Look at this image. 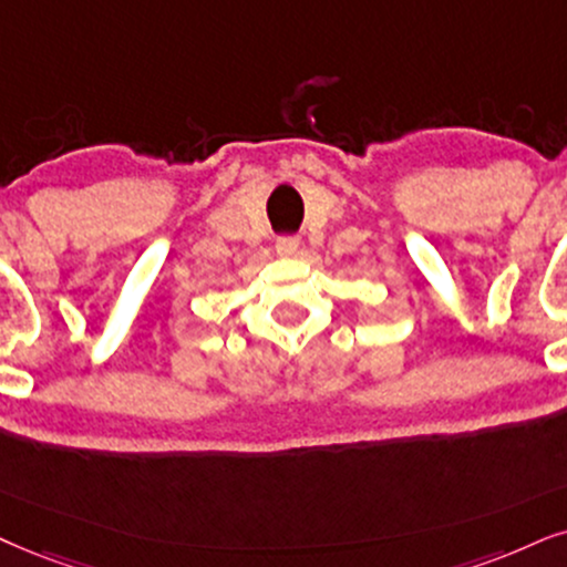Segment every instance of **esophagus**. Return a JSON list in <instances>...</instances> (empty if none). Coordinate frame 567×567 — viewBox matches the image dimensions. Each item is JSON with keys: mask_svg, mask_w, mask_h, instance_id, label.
I'll return each instance as SVG.
<instances>
[{"mask_svg": "<svg viewBox=\"0 0 567 567\" xmlns=\"http://www.w3.org/2000/svg\"><path fill=\"white\" fill-rule=\"evenodd\" d=\"M298 248H300L298 235H282V238H277V254L279 256H296Z\"/></svg>", "mask_w": 567, "mask_h": 567, "instance_id": "1", "label": "esophagus"}]
</instances>
